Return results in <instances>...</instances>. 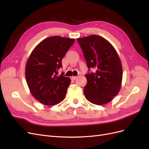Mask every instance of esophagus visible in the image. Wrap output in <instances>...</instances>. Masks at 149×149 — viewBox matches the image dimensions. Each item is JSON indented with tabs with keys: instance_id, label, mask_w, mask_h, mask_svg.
Wrapping results in <instances>:
<instances>
[{
	"instance_id": "34e87169",
	"label": "esophagus",
	"mask_w": 149,
	"mask_h": 149,
	"mask_svg": "<svg viewBox=\"0 0 149 149\" xmlns=\"http://www.w3.org/2000/svg\"><path fill=\"white\" fill-rule=\"evenodd\" d=\"M77 78V76H72V77H71V79H72V80H75Z\"/></svg>"
}]
</instances>
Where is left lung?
<instances>
[{
  "mask_svg": "<svg viewBox=\"0 0 149 149\" xmlns=\"http://www.w3.org/2000/svg\"><path fill=\"white\" fill-rule=\"evenodd\" d=\"M77 41L88 68L95 70L86 75V98L95 105L107 104L120 90L123 72L120 57L113 45L101 36L92 35Z\"/></svg>",
  "mask_w": 149,
  "mask_h": 149,
  "instance_id": "8db88e82",
  "label": "left lung"
}]
</instances>
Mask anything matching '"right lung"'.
<instances>
[{"label": "right lung", "mask_w": 149, "mask_h": 149, "mask_svg": "<svg viewBox=\"0 0 149 149\" xmlns=\"http://www.w3.org/2000/svg\"><path fill=\"white\" fill-rule=\"evenodd\" d=\"M74 39L49 37L41 41L28 58L25 79L32 95L46 105L58 104L65 99L71 80L58 74L62 59L74 44Z\"/></svg>", "instance_id": "right-lung-1"}]
</instances>
